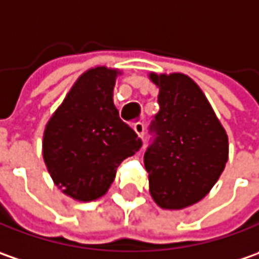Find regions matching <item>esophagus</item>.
<instances>
[{
  "mask_svg": "<svg viewBox=\"0 0 259 259\" xmlns=\"http://www.w3.org/2000/svg\"><path fill=\"white\" fill-rule=\"evenodd\" d=\"M133 129L138 133V136H139L141 139H143V136H145V124H143V123H136V124L133 126Z\"/></svg>",
  "mask_w": 259,
  "mask_h": 259,
  "instance_id": "1",
  "label": "esophagus"
}]
</instances>
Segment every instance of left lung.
I'll return each instance as SVG.
<instances>
[{
  "label": "left lung",
  "instance_id": "left-lung-1",
  "mask_svg": "<svg viewBox=\"0 0 259 259\" xmlns=\"http://www.w3.org/2000/svg\"><path fill=\"white\" fill-rule=\"evenodd\" d=\"M159 88L156 138L145 153L149 193L161 208L181 210L203 200L229 159V139L207 97L186 73L149 75Z\"/></svg>",
  "mask_w": 259,
  "mask_h": 259
}]
</instances>
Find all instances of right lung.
Segmentation results:
<instances>
[{"label": "right lung", "instance_id": "1", "mask_svg": "<svg viewBox=\"0 0 259 259\" xmlns=\"http://www.w3.org/2000/svg\"><path fill=\"white\" fill-rule=\"evenodd\" d=\"M121 73L108 66L81 73L45 126L41 155L48 172L53 184L76 201L104 196L118 165L142 146L113 101Z\"/></svg>", "mask_w": 259, "mask_h": 259}]
</instances>
